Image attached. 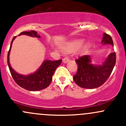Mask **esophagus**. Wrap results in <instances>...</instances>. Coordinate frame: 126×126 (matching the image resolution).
Returning a JSON list of instances; mask_svg holds the SVG:
<instances>
[{
    "instance_id": "1",
    "label": "esophagus",
    "mask_w": 126,
    "mask_h": 126,
    "mask_svg": "<svg viewBox=\"0 0 126 126\" xmlns=\"http://www.w3.org/2000/svg\"><path fill=\"white\" fill-rule=\"evenodd\" d=\"M69 57H64V58L63 59V62L64 63H68V62H69Z\"/></svg>"
}]
</instances>
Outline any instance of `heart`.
I'll use <instances>...</instances> for the list:
<instances>
[{
  "instance_id": "b5f03b06",
  "label": "heart",
  "mask_w": 126,
  "mask_h": 126,
  "mask_svg": "<svg viewBox=\"0 0 126 126\" xmlns=\"http://www.w3.org/2000/svg\"><path fill=\"white\" fill-rule=\"evenodd\" d=\"M83 40L82 39H79V40H76L74 41L69 43L66 45L64 47V50L66 52H71L75 51L79 49L83 44ZM87 47V45L85 46Z\"/></svg>"
}]
</instances>
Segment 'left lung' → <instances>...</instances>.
I'll return each instance as SVG.
<instances>
[{
  "instance_id": "8db88e82",
  "label": "left lung",
  "mask_w": 126,
  "mask_h": 126,
  "mask_svg": "<svg viewBox=\"0 0 126 126\" xmlns=\"http://www.w3.org/2000/svg\"><path fill=\"white\" fill-rule=\"evenodd\" d=\"M101 43L113 46L112 38L105 33L103 34ZM76 62L78 69L73 79L76 84L83 88H96L104 84L111 74L116 63V54H109L102 64H92L90 55L79 57Z\"/></svg>"
}]
</instances>
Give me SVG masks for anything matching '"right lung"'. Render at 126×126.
Segmentation results:
<instances>
[{"instance_id":"add662e5","label":"right lung","mask_w":126,"mask_h":126,"mask_svg":"<svg viewBox=\"0 0 126 126\" xmlns=\"http://www.w3.org/2000/svg\"><path fill=\"white\" fill-rule=\"evenodd\" d=\"M22 35H28L32 37H41L39 35H38V33L34 30L21 32L19 36ZM16 37V36H15L11 41L10 50L7 56V63L13 78L19 86L29 91H39L46 88L50 85L52 80V76L54 72L57 67L59 66L60 64H61L62 60L57 61L46 60L43 62L38 69L33 73L29 75L20 74L13 69L10 63V51H11L13 42Z\"/></svg>"}]
</instances>
